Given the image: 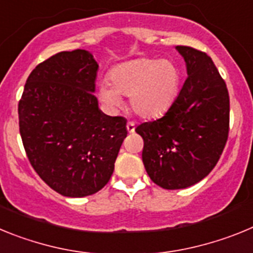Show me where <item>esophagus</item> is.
<instances>
[{"instance_id": "esophagus-1", "label": "esophagus", "mask_w": 253, "mask_h": 253, "mask_svg": "<svg viewBox=\"0 0 253 253\" xmlns=\"http://www.w3.org/2000/svg\"><path fill=\"white\" fill-rule=\"evenodd\" d=\"M126 129H128L129 133H133V131L135 130V123H134V122L126 123Z\"/></svg>"}]
</instances>
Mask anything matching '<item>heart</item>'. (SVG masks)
Returning a JSON list of instances; mask_svg holds the SVG:
<instances>
[{
  "label": "heart",
  "instance_id": "heart-1",
  "mask_svg": "<svg viewBox=\"0 0 253 253\" xmlns=\"http://www.w3.org/2000/svg\"><path fill=\"white\" fill-rule=\"evenodd\" d=\"M180 87V71L169 60L138 58L118 64L97 88L99 99L110 109L129 95L131 110L142 118H154L171 106Z\"/></svg>",
  "mask_w": 253,
  "mask_h": 253
}]
</instances>
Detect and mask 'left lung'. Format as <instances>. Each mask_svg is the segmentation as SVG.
I'll return each mask as SVG.
<instances>
[{"label": "left lung", "instance_id": "1", "mask_svg": "<svg viewBox=\"0 0 253 253\" xmlns=\"http://www.w3.org/2000/svg\"><path fill=\"white\" fill-rule=\"evenodd\" d=\"M186 62L187 78L160 119L142 123V160L151 180L167 190L185 189L215 167L229 133V93L205 51L176 46Z\"/></svg>", "mask_w": 253, "mask_h": 253}]
</instances>
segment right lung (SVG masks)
I'll return each instance as SVG.
<instances>
[{
    "label": "right lung",
    "mask_w": 253,
    "mask_h": 253,
    "mask_svg": "<svg viewBox=\"0 0 253 253\" xmlns=\"http://www.w3.org/2000/svg\"><path fill=\"white\" fill-rule=\"evenodd\" d=\"M99 64L84 49L60 51L38 64L19 101L29 162L58 194L82 198L109 182L126 137V120L99 109Z\"/></svg>",
    "instance_id": "add662e5"
}]
</instances>
